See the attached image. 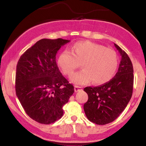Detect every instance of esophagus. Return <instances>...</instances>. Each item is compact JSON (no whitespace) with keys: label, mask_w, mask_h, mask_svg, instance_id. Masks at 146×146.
I'll list each match as a JSON object with an SVG mask.
<instances>
[{"label":"esophagus","mask_w":146,"mask_h":146,"mask_svg":"<svg viewBox=\"0 0 146 146\" xmlns=\"http://www.w3.org/2000/svg\"><path fill=\"white\" fill-rule=\"evenodd\" d=\"M74 89H75V92H78V91H80V90H82V88L81 86H74Z\"/></svg>","instance_id":"34e87169"}]
</instances>
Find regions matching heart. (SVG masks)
I'll return each mask as SVG.
<instances>
[{
	"mask_svg": "<svg viewBox=\"0 0 146 146\" xmlns=\"http://www.w3.org/2000/svg\"><path fill=\"white\" fill-rule=\"evenodd\" d=\"M82 62L83 70L71 78L72 82L83 85L93 81L95 84L109 82L116 73L119 58L116 51L104 45L90 41L78 42L73 52L64 50L59 55L58 64L65 75L71 76Z\"/></svg>",
	"mask_w": 146,
	"mask_h": 146,
	"instance_id": "b5f03b06",
	"label": "heart"
}]
</instances>
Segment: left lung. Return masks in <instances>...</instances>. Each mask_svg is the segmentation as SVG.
<instances>
[{
	"label": "left lung",
	"mask_w": 146,
	"mask_h": 146,
	"mask_svg": "<svg viewBox=\"0 0 146 146\" xmlns=\"http://www.w3.org/2000/svg\"><path fill=\"white\" fill-rule=\"evenodd\" d=\"M115 47L121 56L118 71L108 82L98 86H87L84 90L88 101L84 110L88 119L98 125L115 121L130 102L133 90V66L130 58L118 45Z\"/></svg>",
	"instance_id": "obj_1"
}]
</instances>
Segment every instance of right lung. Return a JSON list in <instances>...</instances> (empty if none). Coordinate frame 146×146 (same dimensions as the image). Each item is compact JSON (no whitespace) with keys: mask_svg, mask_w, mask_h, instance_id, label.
Masks as SVG:
<instances>
[{"mask_svg":"<svg viewBox=\"0 0 146 146\" xmlns=\"http://www.w3.org/2000/svg\"><path fill=\"white\" fill-rule=\"evenodd\" d=\"M70 40L42 39L21 56L16 66V93L25 113L40 123L62 117L74 87L60 73L56 54Z\"/></svg>","mask_w":146,"mask_h":146,"instance_id":"right-lung-1","label":"right lung"}]
</instances>
